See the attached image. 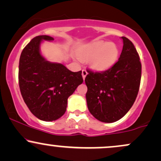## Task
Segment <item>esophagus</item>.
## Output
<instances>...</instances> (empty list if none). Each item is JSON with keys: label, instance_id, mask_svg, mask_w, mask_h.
Masks as SVG:
<instances>
[{"label": "esophagus", "instance_id": "obj_1", "mask_svg": "<svg viewBox=\"0 0 161 161\" xmlns=\"http://www.w3.org/2000/svg\"><path fill=\"white\" fill-rule=\"evenodd\" d=\"M82 78H83V79H86V75H88V72H87L86 69H82Z\"/></svg>", "mask_w": 161, "mask_h": 161}]
</instances>
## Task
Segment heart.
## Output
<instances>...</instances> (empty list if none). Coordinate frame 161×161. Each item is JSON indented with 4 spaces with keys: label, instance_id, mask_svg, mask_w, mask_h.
Masks as SVG:
<instances>
[{
    "label": "heart",
    "instance_id": "b5f03b06",
    "mask_svg": "<svg viewBox=\"0 0 161 161\" xmlns=\"http://www.w3.org/2000/svg\"><path fill=\"white\" fill-rule=\"evenodd\" d=\"M82 60H89V65L95 71H105L116 64L119 57V48L115 44L104 41H96L79 50Z\"/></svg>",
    "mask_w": 161,
    "mask_h": 161
}]
</instances>
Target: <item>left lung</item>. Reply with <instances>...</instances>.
Wrapping results in <instances>:
<instances>
[{
  "instance_id": "1",
  "label": "left lung",
  "mask_w": 161,
  "mask_h": 161,
  "mask_svg": "<svg viewBox=\"0 0 161 161\" xmlns=\"http://www.w3.org/2000/svg\"><path fill=\"white\" fill-rule=\"evenodd\" d=\"M123 47L118 61L104 72L87 70L86 101L94 117L114 123L123 117L133 105L142 76V64L132 42L122 37Z\"/></svg>"
}]
</instances>
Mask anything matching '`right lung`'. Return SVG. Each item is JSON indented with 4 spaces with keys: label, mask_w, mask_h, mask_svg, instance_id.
I'll return each instance as SVG.
<instances>
[{
    "label": "right lung",
    "mask_w": 161,
    "mask_h": 161,
    "mask_svg": "<svg viewBox=\"0 0 161 161\" xmlns=\"http://www.w3.org/2000/svg\"><path fill=\"white\" fill-rule=\"evenodd\" d=\"M43 40L35 37L24 47L19 58V86L25 104L34 116L43 121H53L65 114L67 99L83 79L82 71L72 72L58 63L47 61L41 54Z\"/></svg>",
    "instance_id": "obj_1"
}]
</instances>
